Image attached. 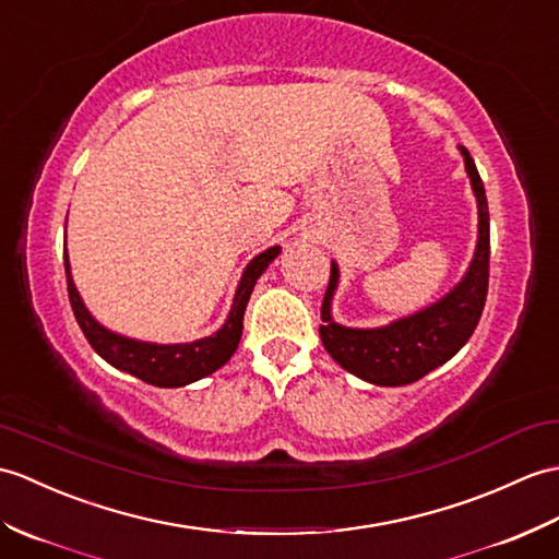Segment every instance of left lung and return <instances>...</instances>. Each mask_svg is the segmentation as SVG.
<instances>
[{
  "instance_id": "left-lung-1",
  "label": "left lung",
  "mask_w": 559,
  "mask_h": 559,
  "mask_svg": "<svg viewBox=\"0 0 559 559\" xmlns=\"http://www.w3.org/2000/svg\"><path fill=\"white\" fill-rule=\"evenodd\" d=\"M466 174L478 202V242L474 262L455 290L443 300L421 309L419 314L400 319L383 329H345L331 319V297L338 285V266L331 264V278L321 302L319 326L326 353L343 369L376 385H407L457 355L478 326L488 295L490 269V224L484 180L466 147Z\"/></svg>"
}]
</instances>
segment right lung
<instances>
[{
	"label": "right lung",
	"instance_id": "add662e5",
	"mask_svg": "<svg viewBox=\"0 0 559 559\" xmlns=\"http://www.w3.org/2000/svg\"><path fill=\"white\" fill-rule=\"evenodd\" d=\"M281 248H269L245 269L240 278L236 300H233V309L228 314V321L224 329L216 331L210 338L186 343V345H152V343H140L123 338V335H116L90 317V311L81 302V295H78L71 271H69V257H63V266H67V285H69V300L71 309L75 314L78 326L85 333L87 343L93 345L95 353L107 359L111 367L128 371L138 376L140 381L159 385V388H178L188 385L198 379H204L218 367H224L236 353L242 335V317L245 307H248L250 295L254 290L257 278L264 274V269L271 264V259H276Z\"/></svg>",
	"mask_w": 559,
	"mask_h": 559
}]
</instances>
